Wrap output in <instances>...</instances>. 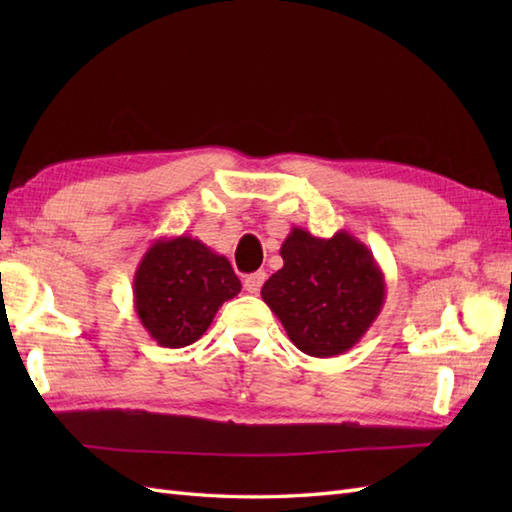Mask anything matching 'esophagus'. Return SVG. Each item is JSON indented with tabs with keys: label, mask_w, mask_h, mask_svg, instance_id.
<instances>
[{
	"label": "esophagus",
	"mask_w": 512,
	"mask_h": 512,
	"mask_svg": "<svg viewBox=\"0 0 512 512\" xmlns=\"http://www.w3.org/2000/svg\"><path fill=\"white\" fill-rule=\"evenodd\" d=\"M264 281H266V273H262V270H259V273H253V275H248L244 279V288L250 292V295H257V292L262 290Z\"/></svg>",
	"instance_id": "34e87169"
}]
</instances>
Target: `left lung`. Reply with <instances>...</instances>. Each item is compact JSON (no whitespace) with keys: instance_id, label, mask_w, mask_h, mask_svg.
<instances>
[{"instance_id":"left-lung-1","label":"left lung","mask_w":512,"mask_h":512,"mask_svg":"<svg viewBox=\"0 0 512 512\" xmlns=\"http://www.w3.org/2000/svg\"><path fill=\"white\" fill-rule=\"evenodd\" d=\"M279 253L284 266L266 281L262 299L288 339L317 358L352 350L372 328L387 295L372 250L347 231L325 239L292 226Z\"/></svg>"}]
</instances>
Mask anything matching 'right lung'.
Here are the masks:
<instances>
[{
	"mask_svg": "<svg viewBox=\"0 0 512 512\" xmlns=\"http://www.w3.org/2000/svg\"><path fill=\"white\" fill-rule=\"evenodd\" d=\"M242 290L231 262L191 235L160 237L134 275V310L160 347H187Z\"/></svg>",
	"mask_w": 512,
	"mask_h": 512,
	"instance_id": "1",
	"label": "right lung"
}]
</instances>
